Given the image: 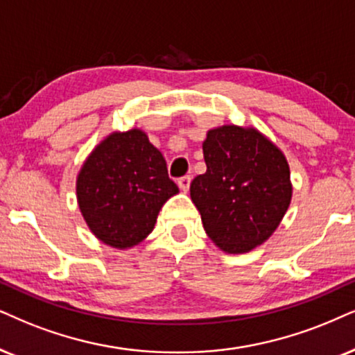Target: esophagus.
Masks as SVG:
<instances>
[{"mask_svg": "<svg viewBox=\"0 0 355 355\" xmlns=\"http://www.w3.org/2000/svg\"><path fill=\"white\" fill-rule=\"evenodd\" d=\"M190 183H191V177H190V175H185V177H182L180 180H178V187H180L182 191H188V188H190Z\"/></svg>", "mask_w": 355, "mask_h": 355, "instance_id": "1", "label": "esophagus"}]
</instances>
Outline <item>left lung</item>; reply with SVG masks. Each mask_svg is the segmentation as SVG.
<instances>
[{"label":"left lung","mask_w":355,"mask_h":355,"mask_svg":"<svg viewBox=\"0 0 355 355\" xmlns=\"http://www.w3.org/2000/svg\"><path fill=\"white\" fill-rule=\"evenodd\" d=\"M206 172L190 196L206 234L227 254H245L270 237L288 209L293 187L286 157L266 134L244 125L209 129Z\"/></svg>","instance_id":"left-lung-1"}]
</instances>
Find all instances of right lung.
I'll return each instance as SVG.
<instances>
[{
  "instance_id": "obj_1",
  "label": "right lung",
  "mask_w": 355,
  "mask_h": 355,
  "mask_svg": "<svg viewBox=\"0 0 355 355\" xmlns=\"http://www.w3.org/2000/svg\"><path fill=\"white\" fill-rule=\"evenodd\" d=\"M177 193L162 152L139 128L106 136L77 175L78 208L88 230L119 250L144 241Z\"/></svg>"
}]
</instances>
